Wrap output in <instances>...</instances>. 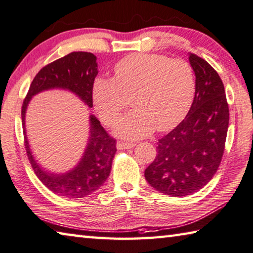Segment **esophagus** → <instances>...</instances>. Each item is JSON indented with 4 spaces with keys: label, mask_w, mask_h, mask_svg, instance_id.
Wrapping results in <instances>:
<instances>
[{
    "label": "esophagus",
    "mask_w": 253,
    "mask_h": 253,
    "mask_svg": "<svg viewBox=\"0 0 253 253\" xmlns=\"http://www.w3.org/2000/svg\"><path fill=\"white\" fill-rule=\"evenodd\" d=\"M134 143L133 142H122V141H119L117 143V148L118 149H131L134 147Z\"/></svg>",
    "instance_id": "34e87169"
}]
</instances>
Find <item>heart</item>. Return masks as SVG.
Listing matches in <instances>:
<instances>
[{
    "label": "heart",
    "instance_id": "heart-1",
    "mask_svg": "<svg viewBox=\"0 0 253 253\" xmlns=\"http://www.w3.org/2000/svg\"><path fill=\"white\" fill-rule=\"evenodd\" d=\"M196 93V79L188 62L136 53L114 66V79L97 78L93 102L102 121L113 124L131 103L135 108L117 123V133L140 138L153 129H173L188 114Z\"/></svg>",
    "mask_w": 253,
    "mask_h": 253
}]
</instances>
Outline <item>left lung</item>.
<instances>
[{
  "label": "left lung",
  "instance_id": "1",
  "mask_svg": "<svg viewBox=\"0 0 253 253\" xmlns=\"http://www.w3.org/2000/svg\"><path fill=\"white\" fill-rule=\"evenodd\" d=\"M196 93L187 117L159 139L157 157L145 180L161 193L185 197L213 178L222 160L229 126V106L222 80L206 60L193 53Z\"/></svg>",
  "mask_w": 253,
  "mask_h": 253
}]
</instances>
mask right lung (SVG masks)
Wrapping results in <instances>:
<instances>
[{
	"instance_id": "1",
	"label": "right lung",
	"mask_w": 253,
	"mask_h": 253,
	"mask_svg": "<svg viewBox=\"0 0 253 253\" xmlns=\"http://www.w3.org/2000/svg\"><path fill=\"white\" fill-rule=\"evenodd\" d=\"M96 56L90 52H72L44 66L35 75L22 105V126L29 161L40 181L57 196L80 199L96 191L110 175L115 139L110 136L94 115H90V135L81 160L66 173L48 172L35 160L31 152L25 130V113L32 96L51 88L74 93L88 108L93 106V83L97 75Z\"/></svg>"
}]
</instances>
